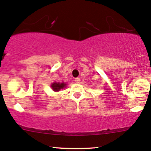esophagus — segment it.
Masks as SVG:
<instances>
[{
	"instance_id": "obj_1",
	"label": "esophagus",
	"mask_w": 151,
	"mask_h": 151,
	"mask_svg": "<svg viewBox=\"0 0 151 151\" xmlns=\"http://www.w3.org/2000/svg\"><path fill=\"white\" fill-rule=\"evenodd\" d=\"M74 81H75V82L77 83V84H79V83L80 82V79H79V78H75Z\"/></svg>"
}]
</instances>
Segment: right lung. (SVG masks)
<instances>
[{
  "label": "right lung",
  "mask_w": 151,
  "mask_h": 151,
  "mask_svg": "<svg viewBox=\"0 0 151 151\" xmlns=\"http://www.w3.org/2000/svg\"><path fill=\"white\" fill-rule=\"evenodd\" d=\"M67 84L64 82H53L52 84H51L52 89H53V91H59L60 89H64L65 87Z\"/></svg>",
  "instance_id": "obj_1"
}]
</instances>
